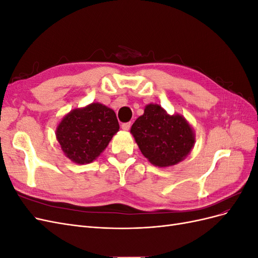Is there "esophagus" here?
Returning a JSON list of instances; mask_svg holds the SVG:
<instances>
[{
  "label": "esophagus",
  "mask_w": 258,
  "mask_h": 258,
  "mask_svg": "<svg viewBox=\"0 0 258 258\" xmlns=\"http://www.w3.org/2000/svg\"><path fill=\"white\" fill-rule=\"evenodd\" d=\"M130 127H131L130 122H123V123L121 124V129L124 130V131H128V130L130 129Z\"/></svg>",
  "instance_id": "esophagus-1"
}]
</instances>
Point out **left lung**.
<instances>
[{
	"instance_id": "1",
	"label": "left lung",
	"mask_w": 258,
	"mask_h": 258,
	"mask_svg": "<svg viewBox=\"0 0 258 258\" xmlns=\"http://www.w3.org/2000/svg\"><path fill=\"white\" fill-rule=\"evenodd\" d=\"M130 132L140 151L157 167L182 161L195 144V132L182 115H169L158 104H148Z\"/></svg>"
}]
</instances>
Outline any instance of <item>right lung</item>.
<instances>
[{
  "instance_id": "1",
  "label": "right lung",
  "mask_w": 258,
  "mask_h": 258,
  "mask_svg": "<svg viewBox=\"0 0 258 258\" xmlns=\"http://www.w3.org/2000/svg\"><path fill=\"white\" fill-rule=\"evenodd\" d=\"M118 130L112 108L91 103L67 114L58 124L56 137L67 157L84 165L95 160Z\"/></svg>"
}]
</instances>
